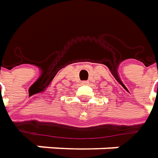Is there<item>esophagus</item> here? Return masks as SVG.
Returning <instances> with one entry per match:
<instances>
[{
  "label": "esophagus",
  "instance_id": "obj_1",
  "mask_svg": "<svg viewBox=\"0 0 158 158\" xmlns=\"http://www.w3.org/2000/svg\"><path fill=\"white\" fill-rule=\"evenodd\" d=\"M87 84H88V81H86V80L82 82V85H87Z\"/></svg>",
  "mask_w": 158,
  "mask_h": 158
}]
</instances>
